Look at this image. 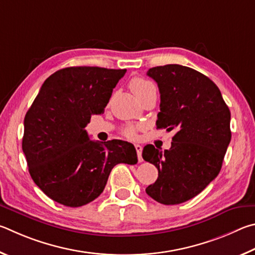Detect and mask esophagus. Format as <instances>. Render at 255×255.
Returning <instances> with one entry per match:
<instances>
[{"label": "esophagus", "instance_id": "34e87169", "mask_svg": "<svg viewBox=\"0 0 255 255\" xmlns=\"http://www.w3.org/2000/svg\"><path fill=\"white\" fill-rule=\"evenodd\" d=\"M135 150L137 154V160L141 162L142 161V146L140 144H135Z\"/></svg>", "mask_w": 255, "mask_h": 255}]
</instances>
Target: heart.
Returning <instances> with one entry per match:
<instances>
[{
    "instance_id": "b5f03b06",
    "label": "heart",
    "mask_w": 255,
    "mask_h": 255,
    "mask_svg": "<svg viewBox=\"0 0 255 255\" xmlns=\"http://www.w3.org/2000/svg\"><path fill=\"white\" fill-rule=\"evenodd\" d=\"M130 88L131 91L134 93V95L137 98H140L141 96H143L145 93H148L149 91H151V89H153L155 87L153 86L152 83L149 82V80L141 77H136V78H133L130 82ZM124 135L130 137V139L135 137V128L132 127L127 128L124 130Z\"/></svg>"
}]
</instances>
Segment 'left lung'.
<instances>
[{
	"label": "left lung",
	"mask_w": 255,
	"mask_h": 255,
	"mask_svg": "<svg viewBox=\"0 0 255 255\" xmlns=\"http://www.w3.org/2000/svg\"><path fill=\"white\" fill-rule=\"evenodd\" d=\"M160 92L157 128L176 130L169 150L144 146L142 157L158 169L146 194L163 205L194 198L221 171L231 142V112L221 91L207 76L189 67L150 68Z\"/></svg>",
	"instance_id": "8db88e82"
}]
</instances>
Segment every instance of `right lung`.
Instances as JSON below:
<instances>
[{
  "instance_id": "obj_1",
  "label": "right lung",
  "mask_w": 255,
  "mask_h": 255,
  "mask_svg": "<svg viewBox=\"0 0 255 255\" xmlns=\"http://www.w3.org/2000/svg\"><path fill=\"white\" fill-rule=\"evenodd\" d=\"M127 69L68 67L44 80L24 118L22 150L30 176L49 198L68 207L100 196L118 163L137 162L134 145L89 140L92 115L104 113Z\"/></svg>"
}]
</instances>
